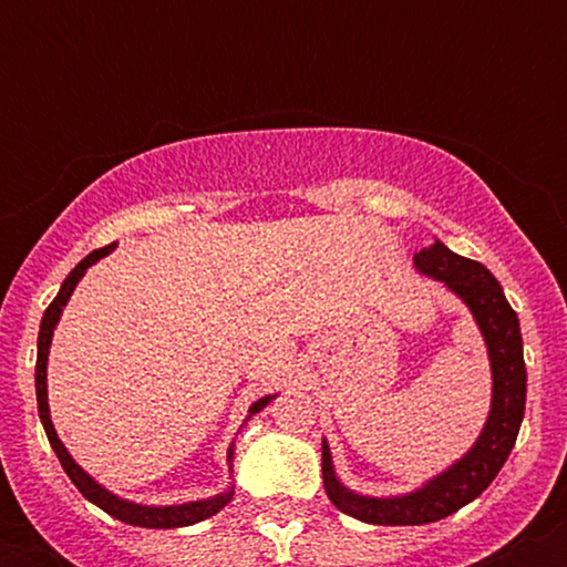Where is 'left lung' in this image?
Wrapping results in <instances>:
<instances>
[{
    "label": "left lung",
    "mask_w": 567,
    "mask_h": 567,
    "mask_svg": "<svg viewBox=\"0 0 567 567\" xmlns=\"http://www.w3.org/2000/svg\"><path fill=\"white\" fill-rule=\"evenodd\" d=\"M413 261L421 275L445 282V288H451L461 301L470 306L474 322L485 338L487 357H491V415H487L483 434L464 458L455 461L451 470L437 474L408 496L373 498L349 491L347 485L338 483L330 447L328 442H322L324 493L333 501L336 509L370 525L437 523V519L470 504L496 480L504 461L509 458L525 415L528 375H525L523 360V336H519L517 311L506 301L496 277L483 264L455 256L440 239L415 252Z\"/></svg>",
    "instance_id": "obj_1"
}]
</instances>
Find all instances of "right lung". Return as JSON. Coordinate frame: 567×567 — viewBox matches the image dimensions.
Wrapping results in <instances>:
<instances>
[{"label":"right lung","mask_w":567,"mask_h":567,"mask_svg":"<svg viewBox=\"0 0 567 567\" xmlns=\"http://www.w3.org/2000/svg\"><path fill=\"white\" fill-rule=\"evenodd\" d=\"M114 247H116V243L101 247V250H93L87 258H82V261L76 264L74 269H71V275L63 279L61 290H58V296L53 298V303H50L48 309H44L42 324H39V338H37V373H34V379H37L39 419H42L44 434H48L50 445H53V451L58 455V461H61L63 472L69 474V480L76 485V491H80L84 498L93 501L95 506H101L103 512L112 514V517H116V519H122V523L138 525V528H186V525L202 523V519L213 517V514L224 509V506L231 501L234 491L218 493V496L205 498V501H192V504H178V506H141V504H133V501H125V498L114 496V493H109L106 487L97 485L95 480L90 477V474L84 472L74 458H71L66 447H63V442L58 440L53 421H50V405H48V354H50V341H53V330H55L58 320H61L63 306L69 303V298H71V292H74L76 282H80V279L84 277V271H87L95 261H101L103 256H109V252H112ZM271 400H275V396H261V400H258V402H252L250 415H256L258 410H264ZM250 415H247V419H250ZM231 458H234V445L229 447V464H231Z\"/></svg>","instance_id":"add662e5"}]
</instances>
